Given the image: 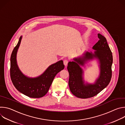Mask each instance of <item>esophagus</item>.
<instances>
[{"label":"esophagus","instance_id":"1","mask_svg":"<svg viewBox=\"0 0 125 125\" xmlns=\"http://www.w3.org/2000/svg\"><path fill=\"white\" fill-rule=\"evenodd\" d=\"M68 60H64V61H63V63H64V65L65 66H67V65H68Z\"/></svg>","mask_w":125,"mask_h":125}]
</instances>
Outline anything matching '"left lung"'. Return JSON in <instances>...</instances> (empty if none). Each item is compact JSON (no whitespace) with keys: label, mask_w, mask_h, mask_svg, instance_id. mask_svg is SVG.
<instances>
[{"label":"left lung","mask_w":125,"mask_h":125,"mask_svg":"<svg viewBox=\"0 0 125 125\" xmlns=\"http://www.w3.org/2000/svg\"><path fill=\"white\" fill-rule=\"evenodd\" d=\"M98 38L99 40L93 47L95 50L94 54L86 52L83 58H75V62H69L68 64L70 90L78 98H91L97 95L108 85L112 78V52L106 38L100 33L98 34ZM94 57L98 58L100 61V76L95 84L85 86L82 80V71L79 65H83L86 60Z\"/></svg>","instance_id":"obj_1"}]
</instances>
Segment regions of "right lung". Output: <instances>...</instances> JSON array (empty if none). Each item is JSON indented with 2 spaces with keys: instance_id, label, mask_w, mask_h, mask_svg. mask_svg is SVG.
I'll return each mask as SVG.
<instances>
[{
  "instance_id": "obj_1",
  "label": "right lung",
  "mask_w": 125,
  "mask_h": 125,
  "mask_svg": "<svg viewBox=\"0 0 125 125\" xmlns=\"http://www.w3.org/2000/svg\"><path fill=\"white\" fill-rule=\"evenodd\" d=\"M22 37L14 47L10 58V77L18 91L31 98H40L44 96L56 74L64 68L62 60L50 65L39 77L31 79L23 75L18 69L16 62V54Z\"/></svg>"
}]
</instances>
